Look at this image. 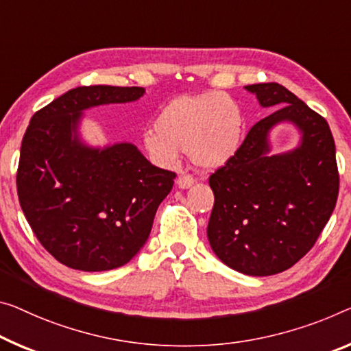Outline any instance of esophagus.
<instances>
[{
    "instance_id": "34e87169",
    "label": "esophagus",
    "mask_w": 351,
    "mask_h": 351,
    "mask_svg": "<svg viewBox=\"0 0 351 351\" xmlns=\"http://www.w3.org/2000/svg\"><path fill=\"white\" fill-rule=\"evenodd\" d=\"M193 183H194V179L188 174H182L179 176V179H177V186H179L180 190H186V188H190Z\"/></svg>"
}]
</instances>
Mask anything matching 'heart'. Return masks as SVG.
<instances>
[{
    "instance_id": "obj_1",
    "label": "heart",
    "mask_w": 351,
    "mask_h": 351,
    "mask_svg": "<svg viewBox=\"0 0 351 351\" xmlns=\"http://www.w3.org/2000/svg\"><path fill=\"white\" fill-rule=\"evenodd\" d=\"M240 106L223 93L183 95L160 111L155 128L143 136L155 163L172 168L188 152L199 169L215 171L235 157L243 141Z\"/></svg>"
}]
</instances>
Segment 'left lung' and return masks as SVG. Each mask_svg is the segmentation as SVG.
<instances>
[{"label": "left lung", "instance_id": "left-lung-1", "mask_svg": "<svg viewBox=\"0 0 351 351\" xmlns=\"http://www.w3.org/2000/svg\"><path fill=\"white\" fill-rule=\"evenodd\" d=\"M245 89L261 106L279 108L258 121L235 157L210 176L215 204L207 237L229 268L271 276L309 252L336 207V145L328 122L284 86ZM285 121L300 132V143L271 156L269 133Z\"/></svg>", "mask_w": 351, "mask_h": 351}]
</instances>
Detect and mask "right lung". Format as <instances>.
<instances>
[{
    "label": "right lung",
    "mask_w": 351,
    "mask_h": 351,
    "mask_svg": "<svg viewBox=\"0 0 351 351\" xmlns=\"http://www.w3.org/2000/svg\"><path fill=\"white\" fill-rule=\"evenodd\" d=\"M144 88L82 86L31 117L17 171L20 207L42 246L82 271L130 262L149 239L176 174L160 169L132 143L94 147L80 123L89 108L128 104Z\"/></svg>",
    "instance_id": "obj_1"
}]
</instances>
